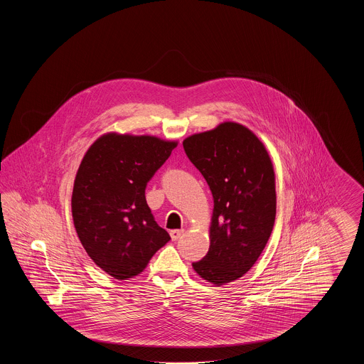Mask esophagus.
<instances>
[{
    "mask_svg": "<svg viewBox=\"0 0 364 364\" xmlns=\"http://www.w3.org/2000/svg\"><path fill=\"white\" fill-rule=\"evenodd\" d=\"M184 235V229H174V230H171V237H172V240H178L181 236Z\"/></svg>",
    "mask_w": 364,
    "mask_h": 364,
    "instance_id": "34e87169",
    "label": "esophagus"
}]
</instances>
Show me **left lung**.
I'll list each match as a JSON object with an SVG mask.
<instances>
[{
    "instance_id": "8db88e82",
    "label": "left lung",
    "mask_w": 364,
    "mask_h": 364,
    "mask_svg": "<svg viewBox=\"0 0 364 364\" xmlns=\"http://www.w3.org/2000/svg\"><path fill=\"white\" fill-rule=\"evenodd\" d=\"M214 199L206 257L193 270L214 285L245 274L259 258L276 220V178L263 143L237 122L183 141Z\"/></svg>"
}]
</instances>
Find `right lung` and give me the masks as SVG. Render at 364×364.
Wrapping results in <instances>:
<instances>
[{
	"label": "right lung",
	"instance_id": "add662e5",
	"mask_svg": "<svg viewBox=\"0 0 364 364\" xmlns=\"http://www.w3.org/2000/svg\"><path fill=\"white\" fill-rule=\"evenodd\" d=\"M177 146L154 136L107 134L83 156L72 217L88 257L109 276H138L171 240L146 202V187Z\"/></svg>",
	"mask_w": 364,
	"mask_h": 364
}]
</instances>
